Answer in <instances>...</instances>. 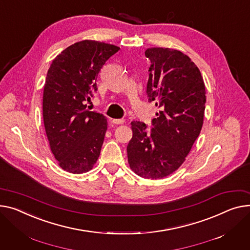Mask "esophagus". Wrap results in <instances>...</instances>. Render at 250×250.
<instances>
[{
    "mask_svg": "<svg viewBox=\"0 0 250 250\" xmlns=\"http://www.w3.org/2000/svg\"><path fill=\"white\" fill-rule=\"evenodd\" d=\"M112 123L115 125H123L125 123L124 119H120V120H112Z\"/></svg>",
    "mask_w": 250,
    "mask_h": 250,
    "instance_id": "34e87169",
    "label": "esophagus"
}]
</instances>
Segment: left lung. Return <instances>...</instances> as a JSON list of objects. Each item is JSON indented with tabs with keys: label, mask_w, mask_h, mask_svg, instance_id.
<instances>
[{
	"label": "left lung",
	"mask_w": 250,
	"mask_h": 250,
	"mask_svg": "<svg viewBox=\"0 0 250 250\" xmlns=\"http://www.w3.org/2000/svg\"><path fill=\"white\" fill-rule=\"evenodd\" d=\"M146 95L160 108L148 132L131 122L132 138L126 151L130 169L146 179H162L180 168L200 135L206 91L196 64L179 50L147 48Z\"/></svg>",
	"instance_id": "left-lung-1"
}]
</instances>
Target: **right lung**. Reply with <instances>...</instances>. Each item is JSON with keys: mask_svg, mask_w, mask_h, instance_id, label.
Here are the masks:
<instances>
[{"mask_svg": "<svg viewBox=\"0 0 250 250\" xmlns=\"http://www.w3.org/2000/svg\"><path fill=\"white\" fill-rule=\"evenodd\" d=\"M120 47L93 40L76 42L56 56L43 91V120L50 148L60 167L72 174L90 171L107 129L105 116L87 109L96 78Z\"/></svg>", "mask_w": 250, "mask_h": 250, "instance_id": "obj_1", "label": "right lung"}]
</instances>
